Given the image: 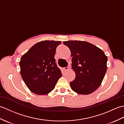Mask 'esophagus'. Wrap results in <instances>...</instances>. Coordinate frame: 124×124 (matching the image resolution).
I'll return each instance as SVG.
<instances>
[{"mask_svg": "<svg viewBox=\"0 0 124 124\" xmlns=\"http://www.w3.org/2000/svg\"><path fill=\"white\" fill-rule=\"evenodd\" d=\"M69 67H65V68H63V71H67V70H68V69H69Z\"/></svg>", "mask_w": 124, "mask_h": 124, "instance_id": "esophagus-1", "label": "esophagus"}]
</instances>
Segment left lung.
Returning <instances> with one entry per match:
<instances>
[{"label":"left lung","instance_id":"obj_1","mask_svg":"<svg viewBox=\"0 0 124 124\" xmlns=\"http://www.w3.org/2000/svg\"><path fill=\"white\" fill-rule=\"evenodd\" d=\"M71 51L72 69L76 73L70 82L72 90L82 95L91 94L99 88L107 70V56L94 45L85 41H64Z\"/></svg>","mask_w":124,"mask_h":124}]
</instances>
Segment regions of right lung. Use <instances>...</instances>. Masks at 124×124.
<instances>
[{"instance_id": "right-lung-1", "label": "right lung", "mask_w": 124, "mask_h": 124, "mask_svg": "<svg viewBox=\"0 0 124 124\" xmlns=\"http://www.w3.org/2000/svg\"><path fill=\"white\" fill-rule=\"evenodd\" d=\"M60 41L44 40L31 47L21 58L20 73L30 91L43 95L55 88L62 76L54 59Z\"/></svg>"}]
</instances>
